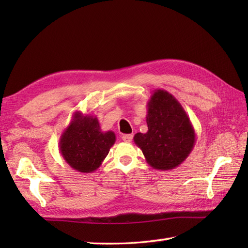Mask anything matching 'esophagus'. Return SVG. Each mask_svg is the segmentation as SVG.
<instances>
[{
	"label": "esophagus",
	"instance_id": "esophagus-1",
	"mask_svg": "<svg viewBox=\"0 0 248 248\" xmlns=\"http://www.w3.org/2000/svg\"><path fill=\"white\" fill-rule=\"evenodd\" d=\"M123 140L125 141V143H130V141H132V139H133V135L132 134H124L123 135Z\"/></svg>",
	"mask_w": 248,
	"mask_h": 248
}]
</instances>
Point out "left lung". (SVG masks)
I'll list each match as a JSON object with an SVG mask.
<instances>
[{
    "mask_svg": "<svg viewBox=\"0 0 248 248\" xmlns=\"http://www.w3.org/2000/svg\"><path fill=\"white\" fill-rule=\"evenodd\" d=\"M148 131L136 133L134 143L155 170H170L182 164L194 148L196 133L182 105L164 89L152 92L147 103Z\"/></svg>",
    "mask_w": 248,
    "mask_h": 248,
    "instance_id": "left-lung-1",
    "label": "left lung"
}]
</instances>
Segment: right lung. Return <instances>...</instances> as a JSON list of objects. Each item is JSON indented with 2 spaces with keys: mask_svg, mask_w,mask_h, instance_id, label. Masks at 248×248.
<instances>
[{
  "mask_svg": "<svg viewBox=\"0 0 248 248\" xmlns=\"http://www.w3.org/2000/svg\"><path fill=\"white\" fill-rule=\"evenodd\" d=\"M115 141V133L102 132L96 116L76 110L60 139V152L73 170L93 172L101 166Z\"/></svg>",
  "mask_w": 248,
  "mask_h": 248,
  "instance_id": "add662e5",
  "label": "right lung"
}]
</instances>
